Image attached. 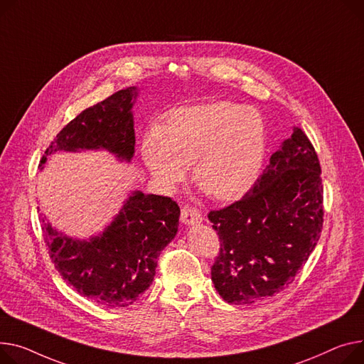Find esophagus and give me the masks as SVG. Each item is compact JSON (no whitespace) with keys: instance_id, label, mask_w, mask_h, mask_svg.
Returning a JSON list of instances; mask_svg holds the SVG:
<instances>
[{"instance_id":"obj_1","label":"esophagus","mask_w":364,"mask_h":364,"mask_svg":"<svg viewBox=\"0 0 364 364\" xmlns=\"http://www.w3.org/2000/svg\"><path fill=\"white\" fill-rule=\"evenodd\" d=\"M180 220L184 225H195V224H199L203 221V218L200 215V212L195 208H188V206H184L181 209V216Z\"/></svg>"}]
</instances>
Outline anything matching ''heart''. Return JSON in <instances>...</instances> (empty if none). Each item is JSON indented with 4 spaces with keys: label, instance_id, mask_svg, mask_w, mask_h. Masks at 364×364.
I'll list each match as a JSON object with an SVG mask.
<instances>
[{
    "label": "heart",
    "instance_id": "heart-1",
    "mask_svg": "<svg viewBox=\"0 0 364 364\" xmlns=\"http://www.w3.org/2000/svg\"><path fill=\"white\" fill-rule=\"evenodd\" d=\"M266 156L262 115L230 101L181 107L143 139L141 158L164 188H173L193 166V177L209 195L237 200L259 178Z\"/></svg>",
    "mask_w": 364,
    "mask_h": 364
}]
</instances>
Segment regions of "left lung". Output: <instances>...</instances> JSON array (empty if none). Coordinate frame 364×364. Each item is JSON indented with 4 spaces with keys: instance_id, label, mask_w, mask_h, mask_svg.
I'll use <instances>...</instances> for the list:
<instances>
[{
    "instance_id": "1",
    "label": "left lung",
    "mask_w": 364,
    "mask_h": 364,
    "mask_svg": "<svg viewBox=\"0 0 364 364\" xmlns=\"http://www.w3.org/2000/svg\"><path fill=\"white\" fill-rule=\"evenodd\" d=\"M322 202L318 155L294 127L245 198L208 215L221 241L210 269L220 296L252 304L291 282L318 245Z\"/></svg>"
}]
</instances>
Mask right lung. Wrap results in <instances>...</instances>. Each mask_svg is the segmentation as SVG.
<instances>
[{
  "label": "right lung",
  "instance_id": "1",
  "mask_svg": "<svg viewBox=\"0 0 364 364\" xmlns=\"http://www.w3.org/2000/svg\"><path fill=\"white\" fill-rule=\"evenodd\" d=\"M139 92L136 86L121 89L80 112L57 134L39 168L57 152L82 151H105L130 164L136 144L133 107ZM178 218L174 200L132 190L112 221L89 238L64 234L43 213L41 221L61 278L83 297L115 309L133 304L151 287L158 256L178 231Z\"/></svg>",
  "mask_w": 364,
  "mask_h": 364
}]
</instances>
